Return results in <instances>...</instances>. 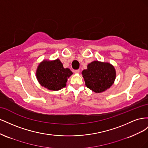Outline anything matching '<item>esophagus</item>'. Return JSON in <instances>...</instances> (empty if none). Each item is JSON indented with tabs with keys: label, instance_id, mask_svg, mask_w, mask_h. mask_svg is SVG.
I'll list each match as a JSON object with an SVG mask.
<instances>
[{
	"label": "esophagus",
	"instance_id": "obj_1",
	"mask_svg": "<svg viewBox=\"0 0 148 148\" xmlns=\"http://www.w3.org/2000/svg\"><path fill=\"white\" fill-rule=\"evenodd\" d=\"M74 73L75 74H78L79 73V70H76L74 71Z\"/></svg>",
	"mask_w": 148,
	"mask_h": 148
}]
</instances>
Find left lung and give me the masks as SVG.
Masks as SVG:
<instances>
[{
	"label": "left lung",
	"instance_id": "1",
	"mask_svg": "<svg viewBox=\"0 0 148 148\" xmlns=\"http://www.w3.org/2000/svg\"><path fill=\"white\" fill-rule=\"evenodd\" d=\"M86 87L96 93H101L109 89L116 78V70L109 62L95 60L87 65L82 71Z\"/></svg>",
	"mask_w": 148,
	"mask_h": 148
}]
</instances>
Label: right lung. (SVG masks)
I'll return each mask as SVG.
<instances>
[{"mask_svg":"<svg viewBox=\"0 0 148 148\" xmlns=\"http://www.w3.org/2000/svg\"><path fill=\"white\" fill-rule=\"evenodd\" d=\"M72 74L69 69L64 68L59 59L43 60L36 71L39 83L51 91H59L65 88L67 80Z\"/></svg>","mask_w":148,"mask_h":148,"instance_id":"add662e5","label":"right lung"}]
</instances>
